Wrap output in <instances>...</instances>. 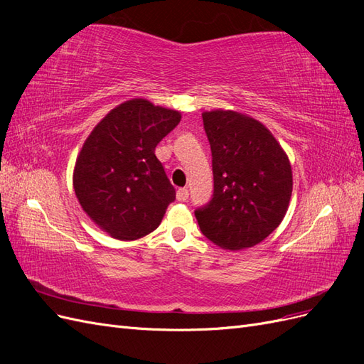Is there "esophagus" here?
Here are the masks:
<instances>
[{
  "mask_svg": "<svg viewBox=\"0 0 364 364\" xmlns=\"http://www.w3.org/2000/svg\"><path fill=\"white\" fill-rule=\"evenodd\" d=\"M176 199H178L179 202H185L186 199H188V190L179 188L178 193H176Z\"/></svg>",
  "mask_w": 364,
  "mask_h": 364,
  "instance_id": "obj_1",
  "label": "esophagus"
}]
</instances>
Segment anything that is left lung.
<instances>
[{"instance_id":"obj_1","label":"left lung","mask_w":364,"mask_h":364,"mask_svg":"<svg viewBox=\"0 0 364 364\" xmlns=\"http://www.w3.org/2000/svg\"><path fill=\"white\" fill-rule=\"evenodd\" d=\"M202 118L214 173L213 200L196 211L202 234L225 250L257 246L287 214L290 159L255 118L226 109L205 111Z\"/></svg>"}]
</instances>
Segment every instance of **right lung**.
Instances as JSON below:
<instances>
[{
  "mask_svg": "<svg viewBox=\"0 0 364 364\" xmlns=\"http://www.w3.org/2000/svg\"><path fill=\"white\" fill-rule=\"evenodd\" d=\"M181 118L174 109L132 98L114 107L83 142L73 186L86 215L107 235L134 241L161 225L176 191L155 149Z\"/></svg>",
  "mask_w": 364,
  "mask_h": 364,
  "instance_id": "right-lung-1",
  "label": "right lung"
}]
</instances>
